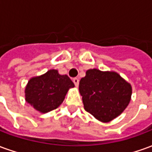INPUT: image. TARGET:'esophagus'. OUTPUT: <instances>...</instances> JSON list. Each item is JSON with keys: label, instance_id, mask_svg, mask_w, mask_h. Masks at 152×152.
<instances>
[{"label": "esophagus", "instance_id": "esophagus-1", "mask_svg": "<svg viewBox=\"0 0 152 152\" xmlns=\"http://www.w3.org/2000/svg\"><path fill=\"white\" fill-rule=\"evenodd\" d=\"M73 83L75 84V86L77 87V86H79V79L78 78H76V77H75V78H73Z\"/></svg>", "mask_w": 152, "mask_h": 152}]
</instances>
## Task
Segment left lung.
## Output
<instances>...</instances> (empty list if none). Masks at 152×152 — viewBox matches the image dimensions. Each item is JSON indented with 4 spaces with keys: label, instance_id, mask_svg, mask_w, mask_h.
Returning a JSON list of instances; mask_svg holds the SVG:
<instances>
[{
    "label": "left lung",
    "instance_id": "left-lung-1",
    "mask_svg": "<svg viewBox=\"0 0 152 152\" xmlns=\"http://www.w3.org/2000/svg\"><path fill=\"white\" fill-rule=\"evenodd\" d=\"M79 90L86 112L102 122L121 115L129 103L130 84L114 72L89 69L80 80Z\"/></svg>",
    "mask_w": 152,
    "mask_h": 152
}]
</instances>
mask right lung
<instances>
[{
    "label": "right lung",
    "instance_id": "obj_1",
    "mask_svg": "<svg viewBox=\"0 0 152 152\" xmlns=\"http://www.w3.org/2000/svg\"><path fill=\"white\" fill-rule=\"evenodd\" d=\"M74 83L68 76L50 70L44 75L31 78L25 89L26 102L36 110L46 113L58 108Z\"/></svg>",
    "mask_w": 152,
    "mask_h": 152
}]
</instances>
